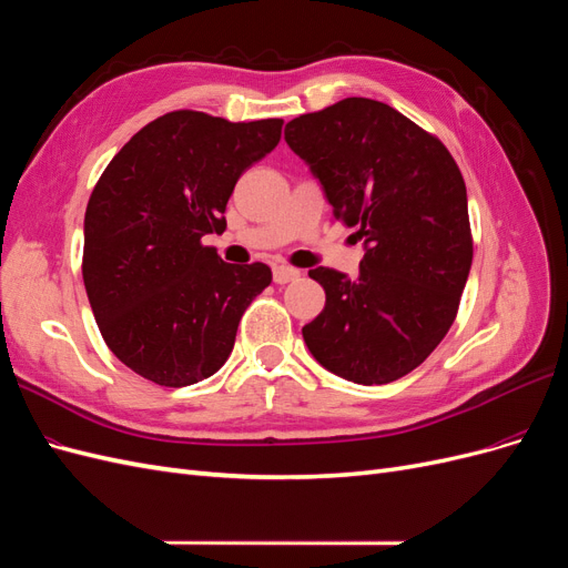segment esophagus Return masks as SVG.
<instances>
[{
	"instance_id": "esophagus-1",
	"label": "esophagus",
	"mask_w": 568,
	"mask_h": 568,
	"mask_svg": "<svg viewBox=\"0 0 568 568\" xmlns=\"http://www.w3.org/2000/svg\"><path fill=\"white\" fill-rule=\"evenodd\" d=\"M272 277L277 284H288V282H296L301 277V272L296 267H288V265H274Z\"/></svg>"
}]
</instances>
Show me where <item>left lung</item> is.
Wrapping results in <instances>:
<instances>
[{
	"label": "left lung",
	"instance_id": "left-lung-1",
	"mask_svg": "<svg viewBox=\"0 0 568 568\" xmlns=\"http://www.w3.org/2000/svg\"><path fill=\"white\" fill-rule=\"evenodd\" d=\"M284 140L311 165L334 217L365 244L357 280L307 272L326 303L303 326L305 346L353 384L400 379L448 334L471 270L459 168L438 136L365 97L294 118Z\"/></svg>",
	"mask_w": 568,
	"mask_h": 568
}]
</instances>
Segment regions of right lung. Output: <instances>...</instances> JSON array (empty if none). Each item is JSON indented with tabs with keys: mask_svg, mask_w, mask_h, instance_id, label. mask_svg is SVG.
<instances>
[{
	"mask_svg": "<svg viewBox=\"0 0 568 568\" xmlns=\"http://www.w3.org/2000/svg\"><path fill=\"white\" fill-rule=\"evenodd\" d=\"M282 125L173 111L136 132L99 178L82 280L106 346L144 379L170 388L209 379L270 286L265 263H222L201 239L225 232L236 180L280 144Z\"/></svg>",
	"mask_w": 568,
	"mask_h": 568,
	"instance_id": "right-lung-1",
	"label": "right lung"
}]
</instances>
